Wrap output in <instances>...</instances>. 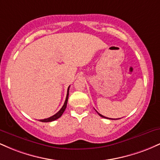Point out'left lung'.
Wrapping results in <instances>:
<instances>
[{"instance_id": "8db88e82", "label": "left lung", "mask_w": 160, "mask_h": 160, "mask_svg": "<svg viewBox=\"0 0 160 160\" xmlns=\"http://www.w3.org/2000/svg\"><path fill=\"white\" fill-rule=\"evenodd\" d=\"M97 112V111H96ZM97 113H98V112H97ZM98 113V115L100 116V117H103V118H106V119H109V120H114V119H111V118H108V117H104V116H103V115H102V114H100V113Z\"/></svg>"}]
</instances>
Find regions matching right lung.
<instances>
[{
	"instance_id": "obj_1",
	"label": "right lung",
	"mask_w": 160,
	"mask_h": 160,
	"mask_svg": "<svg viewBox=\"0 0 160 160\" xmlns=\"http://www.w3.org/2000/svg\"><path fill=\"white\" fill-rule=\"evenodd\" d=\"M69 88L70 86H68V92H67V96H66V99L65 102L64 103V105L62 106V108L60 109L59 111H58L55 115L52 116V117H49V118L47 119H43V120H40V122H52V121H54L57 120V119L59 118L62 115V113H64V111H65L66 107H67V103H68V95H69Z\"/></svg>"
}]
</instances>
